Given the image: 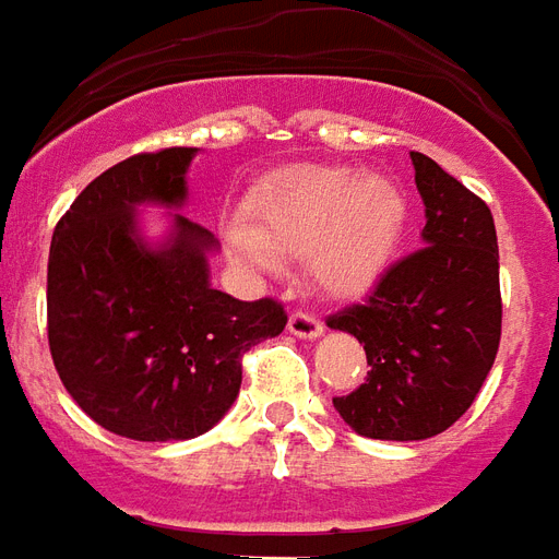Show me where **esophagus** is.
Here are the masks:
<instances>
[{
  "label": "esophagus",
  "instance_id": "1",
  "mask_svg": "<svg viewBox=\"0 0 559 559\" xmlns=\"http://www.w3.org/2000/svg\"><path fill=\"white\" fill-rule=\"evenodd\" d=\"M288 330H292L295 336H300V340H316V336H321L324 324H321L312 312H307V309H295V312L288 316Z\"/></svg>",
  "mask_w": 559,
  "mask_h": 559
}]
</instances>
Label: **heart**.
Segmentation results:
<instances>
[{
	"label": "heart",
	"mask_w": 559,
	"mask_h": 559,
	"mask_svg": "<svg viewBox=\"0 0 559 559\" xmlns=\"http://www.w3.org/2000/svg\"><path fill=\"white\" fill-rule=\"evenodd\" d=\"M402 223L405 195L393 181L345 166H307L255 205V231H229V247L259 267H271L276 252L307 255L324 292L357 295L386 267Z\"/></svg>",
	"instance_id": "obj_1"
}]
</instances>
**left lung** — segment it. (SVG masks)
I'll use <instances>...</instances> for the list:
<instances>
[{
	"mask_svg": "<svg viewBox=\"0 0 559 559\" xmlns=\"http://www.w3.org/2000/svg\"><path fill=\"white\" fill-rule=\"evenodd\" d=\"M426 205L423 247L386 267L360 304L328 324L360 340L366 381L333 399L364 438L426 441L474 405L500 345L495 217L476 193L411 151Z\"/></svg>",
	"mask_w": 559,
	"mask_h": 559,
	"instance_id": "1",
	"label": "left lung"
}]
</instances>
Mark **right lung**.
Segmentation results:
<instances>
[{"mask_svg": "<svg viewBox=\"0 0 559 559\" xmlns=\"http://www.w3.org/2000/svg\"><path fill=\"white\" fill-rule=\"evenodd\" d=\"M193 154L160 148L109 166L52 231V364L73 402L130 441H187L219 423L238 399L243 354L288 321L274 297L211 288L205 255L217 240L185 214L163 247L140 238L136 205H181Z\"/></svg>", "mask_w": 559, "mask_h": 559, "instance_id": "1", "label": "right lung"}]
</instances>
